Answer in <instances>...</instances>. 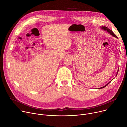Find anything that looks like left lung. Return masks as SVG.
<instances>
[{
	"mask_svg": "<svg viewBox=\"0 0 127 127\" xmlns=\"http://www.w3.org/2000/svg\"><path fill=\"white\" fill-rule=\"evenodd\" d=\"M101 28L102 29H103V30H106V31H107L109 33H110L111 35H112V36H113L114 37H116V38H118V37L116 35V34H114V33L112 32V31H111V30H110L109 29H108L107 27H105V26H103V27H101ZM118 71H119V70H118V72H117V75L118 74ZM112 81V80H111L110 82H109L107 85H106L105 86H104V87H101V88H99V89H102V88H104V87H106Z\"/></svg>",
	"mask_w": 127,
	"mask_h": 127,
	"instance_id": "obj_1",
	"label": "left lung"
}]
</instances>
